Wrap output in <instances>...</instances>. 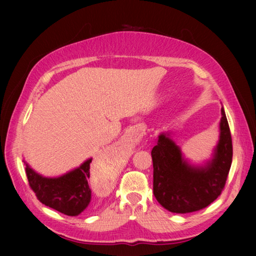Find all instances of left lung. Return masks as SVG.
<instances>
[{
  "instance_id": "obj_1",
  "label": "left lung",
  "mask_w": 256,
  "mask_h": 256,
  "mask_svg": "<svg viewBox=\"0 0 256 256\" xmlns=\"http://www.w3.org/2000/svg\"><path fill=\"white\" fill-rule=\"evenodd\" d=\"M154 162V194L164 209L175 214L204 209L226 185L232 160V142L228 120L222 108L220 138L211 162L190 166L168 134H160L151 151Z\"/></svg>"
}]
</instances>
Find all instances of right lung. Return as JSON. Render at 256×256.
I'll return each mask as SVG.
<instances>
[{
	"instance_id": "add662e5",
	"label": "right lung",
	"mask_w": 256,
	"mask_h": 256,
	"mask_svg": "<svg viewBox=\"0 0 256 256\" xmlns=\"http://www.w3.org/2000/svg\"><path fill=\"white\" fill-rule=\"evenodd\" d=\"M92 162V158L86 160L80 167L55 178L42 177L26 164V174L29 186L42 204L60 214L76 216L92 200V190L88 185Z\"/></svg>"
}]
</instances>
